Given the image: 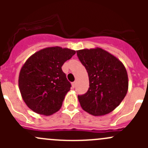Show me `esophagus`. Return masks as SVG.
I'll list each match as a JSON object with an SVG mask.
<instances>
[{"label": "esophagus", "mask_w": 148, "mask_h": 148, "mask_svg": "<svg viewBox=\"0 0 148 148\" xmlns=\"http://www.w3.org/2000/svg\"><path fill=\"white\" fill-rule=\"evenodd\" d=\"M71 86H72L73 88L75 87V86H76V82H74L71 83Z\"/></svg>", "instance_id": "esophagus-1"}]
</instances>
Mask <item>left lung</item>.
Segmentation results:
<instances>
[{"label":"left lung","mask_w":148,"mask_h":148,"mask_svg":"<svg viewBox=\"0 0 148 148\" xmlns=\"http://www.w3.org/2000/svg\"><path fill=\"white\" fill-rule=\"evenodd\" d=\"M77 56L89 76L87 92L78 96L85 112L103 116L118 107L128 91V76L123 64L102 48L81 49Z\"/></svg>","instance_id":"8db88e82"}]
</instances>
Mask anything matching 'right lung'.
<instances>
[{
  "label": "right lung",
  "mask_w": 148,
  "mask_h": 148,
  "mask_svg": "<svg viewBox=\"0 0 148 148\" xmlns=\"http://www.w3.org/2000/svg\"><path fill=\"white\" fill-rule=\"evenodd\" d=\"M75 53L68 48L52 46L38 51L26 61L19 73L18 87L28 108L46 116L60 110L71 87L62 66Z\"/></svg>",
  "instance_id": "obj_1"
}]
</instances>
